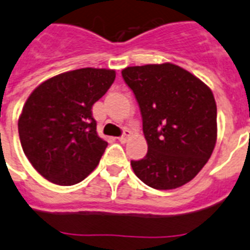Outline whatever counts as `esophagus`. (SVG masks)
<instances>
[{
	"label": "esophagus",
	"mask_w": 250,
	"mask_h": 250,
	"mask_svg": "<svg viewBox=\"0 0 250 250\" xmlns=\"http://www.w3.org/2000/svg\"><path fill=\"white\" fill-rule=\"evenodd\" d=\"M131 135H132V132L129 131V129L125 128V131H123V135H122L121 137H118L119 143H125V141H127V140H128L129 137H131Z\"/></svg>",
	"instance_id": "34e87169"
}]
</instances>
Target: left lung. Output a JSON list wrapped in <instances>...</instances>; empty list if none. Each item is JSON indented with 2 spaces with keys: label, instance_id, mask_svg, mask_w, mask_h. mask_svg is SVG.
I'll return each mask as SVG.
<instances>
[{
  "label": "left lung",
  "instance_id": "obj_1",
  "mask_svg": "<svg viewBox=\"0 0 250 250\" xmlns=\"http://www.w3.org/2000/svg\"><path fill=\"white\" fill-rule=\"evenodd\" d=\"M143 117L147 154L131 160L147 186L171 190L188 184L210 158L217 140V106L212 91L174 65L149 64L122 70Z\"/></svg>",
  "mask_w": 250,
  "mask_h": 250
}]
</instances>
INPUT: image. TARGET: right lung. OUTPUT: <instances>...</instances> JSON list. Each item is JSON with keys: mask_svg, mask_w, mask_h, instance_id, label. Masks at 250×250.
Segmentation results:
<instances>
[{"mask_svg": "<svg viewBox=\"0 0 250 250\" xmlns=\"http://www.w3.org/2000/svg\"><path fill=\"white\" fill-rule=\"evenodd\" d=\"M115 79L110 69L82 68L44 81L18 122L24 154L52 184H78L97 167L107 143L96 132L92 105Z\"/></svg>", "mask_w": 250, "mask_h": 250, "instance_id": "obj_1", "label": "right lung"}]
</instances>
